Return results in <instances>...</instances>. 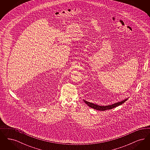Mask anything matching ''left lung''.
<instances>
[{
    "instance_id": "1",
    "label": "left lung",
    "mask_w": 150,
    "mask_h": 150,
    "mask_svg": "<svg viewBox=\"0 0 150 150\" xmlns=\"http://www.w3.org/2000/svg\"><path fill=\"white\" fill-rule=\"evenodd\" d=\"M127 100H128V98L123 100L120 101V102L114 103L112 105H108V106H100V105H96V104H94L93 103H91L89 102L86 101L85 100H84V102L86 103L88 106H89V107H91L92 108L96 109L97 110H100V111H105V110H110V109L114 108V107H117L118 106L121 105L122 103H124Z\"/></svg>"
}]
</instances>
